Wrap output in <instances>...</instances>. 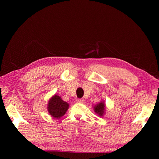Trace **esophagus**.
I'll list each match as a JSON object with an SVG mask.
<instances>
[{
	"label": "esophagus",
	"mask_w": 159,
	"mask_h": 159,
	"mask_svg": "<svg viewBox=\"0 0 159 159\" xmlns=\"http://www.w3.org/2000/svg\"><path fill=\"white\" fill-rule=\"evenodd\" d=\"M76 102H78V103L83 104V103H84V99H77Z\"/></svg>",
	"instance_id": "esophagus-1"
}]
</instances>
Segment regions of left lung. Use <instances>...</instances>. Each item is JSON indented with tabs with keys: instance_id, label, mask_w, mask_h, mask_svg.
I'll return each instance as SVG.
<instances>
[{
	"instance_id": "8db88e82",
	"label": "left lung",
	"mask_w": 159,
	"mask_h": 159,
	"mask_svg": "<svg viewBox=\"0 0 159 159\" xmlns=\"http://www.w3.org/2000/svg\"><path fill=\"white\" fill-rule=\"evenodd\" d=\"M93 109L95 114H98L99 116H103L106 111V104L104 101H101L95 106H93Z\"/></svg>"
}]
</instances>
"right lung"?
Returning <instances> with one entry per match:
<instances>
[{"mask_svg":"<svg viewBox=\"0 0 159 159\" xmlns=\"http://www.w3.org/2000/svg\"><path fill=\"white\" fill-rule=\"evenodd\" d=\"M47 107L49 114L52 117L57 119L62 117L66 114L69 107V104L55 94L50 98Z\"/></svg>","mask_w":159,"mask_h":159,"instance_id":"obj_1","label":"right lung"}]
</instances>
